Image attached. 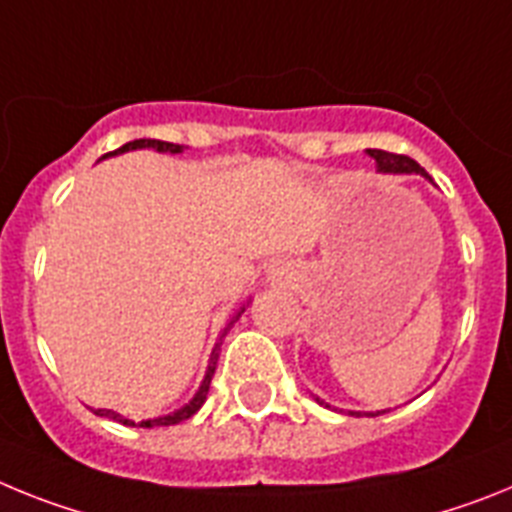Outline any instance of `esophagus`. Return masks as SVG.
<instances>
[{
    "instance_id": "esophagus-1",
    "label": "esophagus",
    "mask_w": 512,
    "mask_h": 512,
    "mask_svg": "<svg viewBox=\"0 0 512 512\" xmlns=\"http://www.w3.org/2000/svg\"><path fill=\"white\" fill-rule=\"evenodd\" d=\"M268 281L270 283H278V286H283V283H291L293 275H296V270H293L291 262L286 260H275L273 265H268Z\"/></svg>"
}]
</instances>
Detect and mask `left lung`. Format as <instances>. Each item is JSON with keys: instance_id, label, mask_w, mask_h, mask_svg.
Masks as SVG:
<instances>
[{"instance_id": "1", "label": "left lung", "mask_w": 512, "mask_h": 512, "mask_svg": "<svg viewBox=\"0 0 512 512\" xmlns=\"http://www.w3.org/2000/svg\"><path fill=\"white\" fill-rule=\"evenodd\" d=\"M368 154H371V157L376 159V167H379L381 175H420V177H425V180H430L428 172L422 170V167L415 162V159L402 157V154H389V151H381V149H368ZM430 182H433V180H430ZM317 402L324 404V407H330V404L322 402V399H319V397H317ZM384 412H389V410L363 412V415H366V417H376V415H384ZM350 415L363 417L361 412H353V410H350Z\"/></svg>"}]
</instances>
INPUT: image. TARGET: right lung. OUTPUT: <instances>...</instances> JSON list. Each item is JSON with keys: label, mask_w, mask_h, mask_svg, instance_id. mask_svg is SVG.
<instances>
[{"label": "right lung", "mask_w": 512, "mask_h": 512, "mask_svg": "<svg viewBox=\"0 0 512 512\" xmlns=\"http://www.w3.org/2000/svg\"><path fill=\"white\" fill-rule=\"evenodd\" d=\"M136 149H154V151H162V154H182V151H185V146L170 144V141H157V139H136V141H128V144H123L121 149L110 151V154H105V157H100V159L118 157V154H126V151H136ZM247 306H250V301H247V304H244V306H239L237 314H231V319H229V322H226L224 330H221L219 342H216V348L211 350V358H208L206 376H203L201 386H198V391H195V394H193V399H190L188 404H182L180 410L170 412V415H159V417H151V420H144V422H141V428H167V425H177V422L188 420V417H193L195 412L201 410L203 402H206V397H208V386H211L213 371H216V361H219L221 340H224L226 332H229L231 327H234V322H237V319L242 317ZM92 412H95V415H100V417H110V420L121 422V425H133V420L123 417L121 412H113V410H92Z\"/></svg>", "instance_id": "right-lung-1"}]
</instances>
